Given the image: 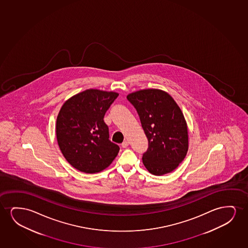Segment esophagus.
<instances>
[{
  "label": "esophagus",
  "mask_w": 248,
  "mask_h": 248,
  "mask_svg": "<svg viewBox=\"0 0 248 248\" xmlns=\"http://www.w3.org/2000/svg\"><path fill=\"white\" fill-rule=\"evenodd\" d=\"M122 146L123 148H126V147H128V146H129V141L127 140H125L124 142L122 143Z\"/></svg>",
  "instance_id": "obj_1"
}]
</instances>
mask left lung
Returning <instances> with one entry per match:
<instances>
[{"instance_id":"8db88e82","label":"left lung","mask_w":248,"mask_h":248,"mask_svg":"<svg viewBox=\"0 0 248 248\" xmlns=\"http://www.w3.org/2000/svg\"><path fill=\"white\" fill-rule=\"evenodd\" d=\"M127 99L138 112L148 140L143 164L157 176L172 172L188 151V129L180 107L171 95L157 89L133 92Z\"/></svg>"}]
</instances>
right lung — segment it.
I'll return each mask as SVG.
<instances>
[{
    "mask_svg": "<svg viewBox=\"0 0 248 248\" xmlns=\"http://www.w3.org/2000/svg\"><path fill=\"white\" fill-rule=\"evenodd\" d=\"M119 94L90 89L64 102L57 118L58 146L66 160L86 173L101 172L112 163L119 146L109 140L104 115Z\"/></svg>",
    "mask_w": 248,
    "mask_h": 248,
    "instance_id": "1",
    "label": "right lung"
}]
</instances>
